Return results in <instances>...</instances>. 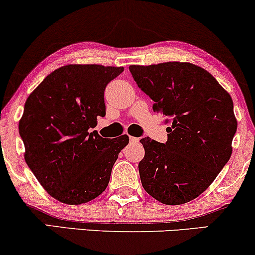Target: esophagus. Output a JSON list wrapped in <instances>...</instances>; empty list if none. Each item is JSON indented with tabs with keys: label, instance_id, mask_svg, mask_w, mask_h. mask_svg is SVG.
I'll use <instances>...</instances> for the list:
<instances>
[{
	"label": "esophagus",
	"instance_id": "34e87169",
	"mask_svg": "<svg viewBox=\"0 0 255 255\" xmlns=\"http://www.w3.org/2000/svg\"><path fill=\"white\" fill-rule=\"evenodd\" d=\"M129 141L131 143H137L139 142V137H135V136H129Z\"/></svg>",
	"mask_w": 255,
	"mask_h": 255
}]
</instances>
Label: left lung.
Here are the masks:
<instances>
[{
	"instance_id": "1",
	"label": "left lung",
	"mask_w": 255,
	"mask_h": 255,
	"mask_svg": "<svg viewBox=\"0 0 255 255\" xmlns=\"http://www.w3.org/2000/svg\"><path fill=\"white\" fill-rule=\"evenodd\" d=\"M129 71L168 125L165 143L140 140L143 189L164 204L188 203L209 188L232 155L238 122L231 95L191 63L130 65Z\"/></svg>"
}]
</instances>
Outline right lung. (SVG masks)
I'll return each mask as SVG.
<instances>
[{"instance_id":"right-lung-1","label":"right lung","mask_w":255,"mask_h":255,"mask_svg":"<svg viewBox=\"0 0 255 255\" xmlns=\"http://www.w3.org/2000/svg\"><path fill=\"white\" fill-rule=\"evenodd\" d=\"M124 67L70 64L54 70L29 95L19 122L24 160L57 201L82 204L108 186L119 153L129 142L95 128L106 116L104 90Z\"/></svg>"}]
</instances>
